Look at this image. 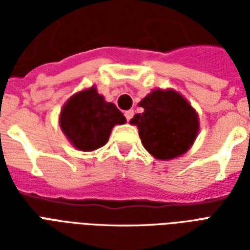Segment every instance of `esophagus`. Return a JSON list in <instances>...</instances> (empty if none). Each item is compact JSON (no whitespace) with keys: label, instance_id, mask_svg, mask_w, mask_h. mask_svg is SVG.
Instances as JSON below:
<instances>
[{"label":"esophagus","instance_id":"obj_1","mask_svg":"<svg viewBox=\"0 0 250 250\" xmlns=\"http://www.w3.org/2000/svg\"><path fill=\"white\" fill-rule=\"evenodd\" d=\"M125 119L130 120L131 118L134 116V111H132V109H130V111H125Z\"/></svg>","mask_w":250,"mask_h":250}]
</instances>
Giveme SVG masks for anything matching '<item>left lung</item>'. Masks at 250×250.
Segmentation results:
<instances>
[{"instance_id": "obj_1", "label": "left lung", "mask_w": 250, "mask_h": 250, "mask_svg": "<svg viewBox=\"0 0 250 250\" xmlns=\"http://www.w3.org/2000/svg\"><path fill=\"white\" fill-rule=\"evenodd\" d=\"M142 114L130 120L138 127L143 147L152 157L168 161L190 150L199 132V118L193 105L175 89H152L142 99Z\"/></svg>"}]
</instances>
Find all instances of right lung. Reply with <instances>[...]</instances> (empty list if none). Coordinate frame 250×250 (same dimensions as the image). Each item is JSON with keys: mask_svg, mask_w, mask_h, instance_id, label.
<instances>
[{"mask_svg": "<svg viewBox=\"0 0 250 250\" xmlns=\"http://www.w3.org/2000/svg\"><path fill=\"white\" fill-rule=\"evenodd\" d=\"M59 123L62 134L75 148L93 151L108 142L112 128L116 125H125V118L92 85L66 100Z\"/></svg>", "mask_w": 250, "mask_h": 250, "instance_id": "obj_1", "label": "right lung"}]
</instances>
